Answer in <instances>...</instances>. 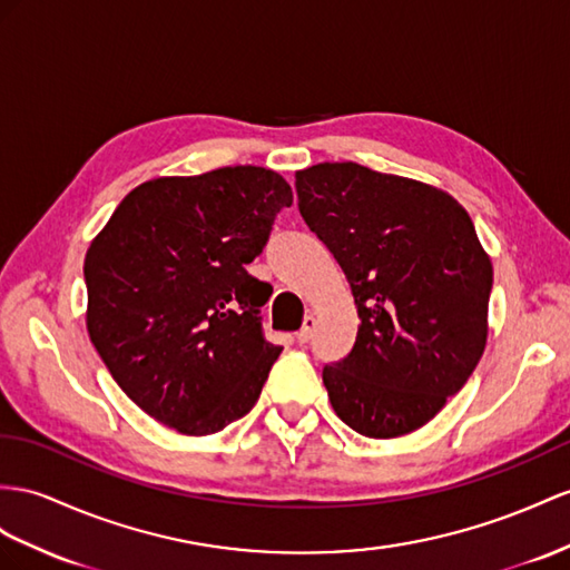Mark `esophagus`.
Segmentation results:
<instances>
[{
	"instance_id": "esophagus-1",
	"label": "esophagus",
	"mask_w": 570,
	"mask_h": 570,
	"mask_svg": "<svg viewBox=\"0 0 570 570\" xmlns=\"http://www.w3.org/2000/svg\"><path fill=\"white\" fill-rule=\"evenodd\" d=\"M315 325H317V320H315L313 315H305V320H303V327H301V330H298V334H296L298 344H305V342H311V340H313Z\"/></svg>"
}]
</instances>
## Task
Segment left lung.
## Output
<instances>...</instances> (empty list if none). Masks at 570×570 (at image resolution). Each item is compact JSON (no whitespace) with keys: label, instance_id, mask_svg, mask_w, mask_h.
I'll return each instance as SVG.
<instances>
[{"label":"left lung","instance_id":"8db88e82","mask_svg":"<svg viewBox=\"0 0 570 570\" xmlns=\"http://www.w3.org/2000/svg\"><path fill=\"white\" fill-rule=\"evenodd\" d=\"M303 222L352 286V354L323 368L356 433L397 438L443 410L484 354L493 267L470 214L443 189L352 164L296 173Z\"/></svg>","mask_w":570,"mask_h":570}]
</instances>
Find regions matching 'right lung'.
<instances>
[{"label":"right lung","instance_id":"1","mask_svg":"<svg viewBox=\"0 0 570 570\" xmlns=\"http://www.w3.org/2000/svg\"><path fill=\"white\" fill-rule=\"evenodd\" d=\"M288 183L259 166L154 178L83 259L86 330L115 383L160 424L209 435L253 410L282 346L262 337L272 286L247 274Z\"/></svg>","mask_w":570,"mask_h":570}]
</instances>
